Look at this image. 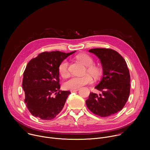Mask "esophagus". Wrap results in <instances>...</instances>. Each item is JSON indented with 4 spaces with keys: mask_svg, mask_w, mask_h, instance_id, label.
Instances as JSON below:
<instances>
[{
    "mask_svg": "<svg viewBox=\"0 0 150 150\" xmlns=\"http://www.w3.org/2000/svg\"><path fill=\"white\" fill-rule=\"evenodd\" d=\"M79 90L78 89H76V90H71V93H74V92H76V91H78Z\"/></svg>",
    "mask_w": 150,
    "mask_h": 150,
    "instance_id": "34e87169",
    "label": "esophagus"
}]
</instances>
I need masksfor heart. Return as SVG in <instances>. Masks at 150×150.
I'll use <instances>...</instances> for the list:
<instances>
[{"label": "heart", "instance_id": "heart-1", "mask_svg": "<svg viewBox=\"0 0 150 150\" xmlns=\"http://www.w3.org/2000/svg\"><path fill=\"white\" fill-rule=\"evenodd\" d=\"M76 59L86 67L85 72L88 73L95 78H98L102 74L101 68L96 64H94V59L86 53H80L76 56ZM59 72L60 75L65 78L69 74L68 62L67 60H63L59 66ZM89 74H86L82 76H71L63 84V87L67 90H76L85 85L91 84L93 82L92 76Z\"/></svg>", "mask_w": 150, "mask_h": 150}]
</instances>
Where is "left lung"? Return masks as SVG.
I'll return each instance as SVG.
<instances>
[{
    "instance_id": "left-lung-1",
    "label": "left lung",
    "mask_w": 150,
    "mask_h": 150,
    "mask_svg": "<svg viewBox=\"0 0 150 150\" xmlns=\"http://www.w3.org/2000/svg\"><path fill=\"white\" fill-rule=\"evenodd\" d=\"M101 61L103 76L95 87L99 96L90 93L86 104L88 109L100 117L112 116L125 106L130 94V74L126 62L116 51L105 48L89 50Z\"/></svg>"
}]
</instances>
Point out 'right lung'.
I'll list each match as a JSON object with an SVG mask.
<instances>
[{
    "label": "right lung",
    "mask_w": 150,
    "mask_h": 150,
    "mask_svg": "<svg viewBox=\"0 0 150 150\" xmlns=\"http://www.w3.org/2000/svg\"><path fill=\"white\" fill-rule=\"evenodd\" d=\"M75 52H45L27 64L24 72L23 88L25 103L34 116L52 120L63 108L71 92L59 90V66Z\"/></svg>",
    "instance_id": "obj_1"
}]
</instances>
